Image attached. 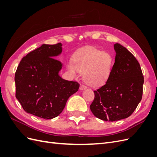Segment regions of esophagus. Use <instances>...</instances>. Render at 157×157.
I'll list each match as a JSON object with an SVG mask.
<instances>
[{
	"label": "esophagus",
	"mask_w": 157,
	"mask_h": 157,
	"mask_svg": "<svg viewBox=\"0 0 157 157\" xmlns=\"http://www.w3.org/2000/svg\"><path fill=\"white\" fill-rule=\"evenodd\" d=\"M86 88H87V87H86V86H84V85H83V84H81V85H80V90H86Z\"/></svg>",
	"instance_id": "1"
}]
</instances>
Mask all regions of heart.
I'll return each mask as SVG.
<instances>
[{
    "mask_svg": "<svg viewBox=\"0 0 157 157\" xmlns=\"http://www.w3.org/2000/svg\"><path fill=\"white\" fill-rule=\"evenodd\" d=\"M113 67V58L107 52L89 48L76 54L73 61L67 63V69L74 75L83 74L84 82L89 86L98 87L105 84Z\"/></svg>",
    "mask_w": 157,
    "mask_h": 157,
    "instance_id": "1",
    "label": "heart"
}]
</instances>
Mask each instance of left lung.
Returning a JSON list of instances; mask_svg holds the SVG:
<instances>
[{"mask_svg": "<svg viewBox=\"0 0 157 157\" xmlns=\"http://www.w3.org/2000/svg\"><path fill=\"white\" fill-rule=\"evenodd\" d=\"M115 62L106 83L94 91L90 106L95 117L117 121L130 117L143 95L144 77L140 65L130 52L120 44L114 45Z\"/></svg>", "mask_w": 157, "mask_h": 157, "instance_id": "1", "label": "left lung"}]
</instances>
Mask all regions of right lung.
<instances>
[{
	"label": "right lung",
	"mask_w": 157,
	"mask_h": 157,
	"mask_svg": "<svg viewBox=\"0 0 157 157\" xmlns=\"http://www.w3.org/2000/svg\"><path fill=\"white\" fill-rule=\"evenodd\" d=\"M62 44H42L23 57L15 73L16 97L27 113L45 119L58 117L80 84L59 77L63 64L54 58Z\"/></svg>",
	"instance_id": "obj_1"
}]
</instances>
